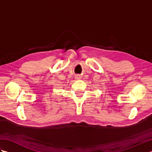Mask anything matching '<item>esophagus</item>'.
Listing matches in <instances>:
<instances>
[{
    "mask_svg": "<svg viewBox=\"0 0 152 152\" xmlns=\"http://www.w3.org/2000/svg\"><path fill=\"white\" fill-rule=\"evenodd\" d=\"M75 78L76 79H80V78H81V76H80V74H77V75H76Z\"/></svg>",
    "mask_w": 152,
    "mask_h": 152,
    "instance_id": "esophagus-1",
    "label": "esophagus"
}]
</instances>
